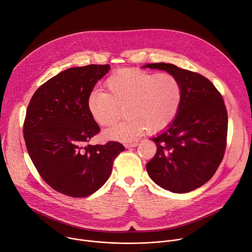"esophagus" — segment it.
Returning <instances> with one entry per match:
<instances>
[{"label": "esophagus", "mask_w": 252, "mask_h": 252, "mask_svg": "<svg viewBox=\"0 0 252 252\" xmlns=\"http://www.w3.org/2000/svg\"><path fill=\"white\" fill-rule=\"evenodd\" d=\"M137 145H138V142H137V141H133V142H126V143H125V147H126V149H129V148H135Z\"/></svg>", "instance_id": "1"}]
</instances>
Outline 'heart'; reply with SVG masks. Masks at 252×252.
<instances>
[{
    "instance_id": "b5f03b06",
    "label": "heart",
    "mask_w": 252,
    "mask_h": 252,
    "mask_svg": "<svg viewBox=\"0 0 252 252\" xmlns=\"http://www.w3.org/2000/svg\"><path fill=\"white\" fill-rule=\"evenodd\" d=\"M106 93L93 91L88 110L100 126L116 123L125 111L126 119L103 131L106 138L131 140L149 130L166 128L176 118L183 101V87L174 76L136 68L117 70L105 81Z\"/></svg>"
}]
</instances>
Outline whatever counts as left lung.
Listing matches in <instances>:
<instances>
[{
	"label": "left lung",
	"mask_w": 252,
	"mask_h": 252,
	"mask_svg": "<svg viewBox=\"0 0 252 252\" xmlns=\"http://www.w3.org/2000/svg\"><path fill=\"white\" fill-rule=\"evenodd\" d=\"M162 69L183 87V101L175 120L152 138L157 154L147 170L160 188L189 192L207 183L219 168L226 148L227 112L220 93L205 77L172 63H148Z\"/></svg>",
	"instance_id": "1"
}]
</instances>
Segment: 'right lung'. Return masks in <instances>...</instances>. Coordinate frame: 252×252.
I'll use <instances>...</instances> for the list:
<instances>
[{"instance_id": "right-lung-1", "label": "right lung", "mask_w": 252, "mask_h": 252, "mask_svg": "<svg viewBox=\"0 0 252 252\" xmlns=\"http://www.w3.org/2000/svg\"><path fill=\"white\" fill-rule=\"evenodd\" d=\"M110 64L67 68L42 85L28 105L24 138L44 181L71 197H86L110 177L114 160L125 151L118 141L89 145L99 126L88 110V97Z\"/></svg>"}]
</instances>
